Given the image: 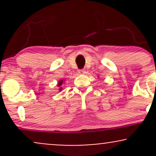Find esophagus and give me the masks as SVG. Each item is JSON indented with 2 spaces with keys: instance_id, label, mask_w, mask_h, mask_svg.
Segmentation results:
<instances>
[{
  "instance_id": "34e87169",
  "label": "esophagus",
  "mask_w": 156,
  "mask_h": 156,
  "mask_svg": "<svg viewBox=\"0 0 156 156\" xmlns=\"http://www.w3.org/2000/svg\"><path fill=\"white\" fill-rule=\"evenodd\" d=\"M78 73L80 75H83L86 73V71L84 69H80V70H78Z\"/></svg>"
}]
</instances>
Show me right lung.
<instances>
[{"label": "right lung", "instance_id": "obj_1", "mask_svg": "<svg viewBox=\"0 0 156 156\" xmlns=\"http://www.w3.org/2000/svg\"><path fill=\"white\" fill-rule=\"evenodd\" d=\"M64 82V80H58V83H57V87H59V89H58V90H59V91H62V85L63 84Z\"/></svg>", "mask_w": 156, "mask_h": 156}]
</instances>
